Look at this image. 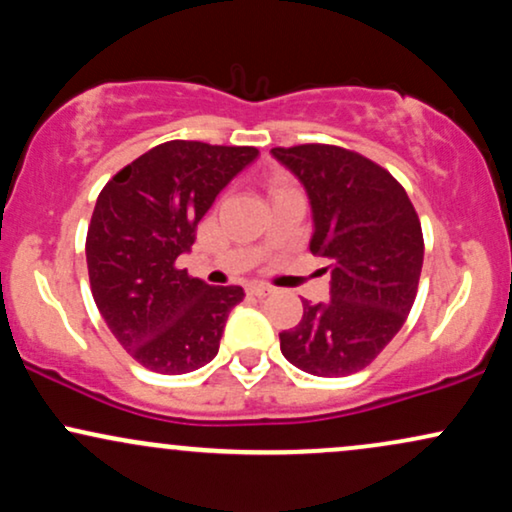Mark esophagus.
<instances>
[{"label": "esophagus", "instance_id": "esophagus-1", "mask_svg": "<svg viewBox=\"0 0 512 512\" xmlns=\"http://www.w3.org/2000/svg\"><path fill=\"white\" fill-rule=\"evenodd\" d=\"M248 293L250 296H257V298H264L272 293V286H264V284H250L248 286Z\"/></svg>", "mask_w": 512, "mask_h": 512}]
</instances>
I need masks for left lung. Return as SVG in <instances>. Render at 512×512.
I'll use <instances>...</instances> for the list:
<instances>
[{
  "label": "left lung",
  "instance_id": "8db88e82",
  "mask_svg": "<svg viewBox=\"0 0 512 512\" xmlns=\"http://www.w3.org/2000/svg\"><path fill=\"white\" fill-rule=\"evenodd\" d=\"M301 180L313 211L310 252L327 257L330 301H303L281 354L320 378L358 373L402 330L424 264V236L399 182L356 151L330 144L272 149Z\"/></svg>",
  "mask_w": 512,
  "mask_h": 512
}]
</instances>
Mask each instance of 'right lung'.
Instances as JSON below:
<instances>
[{
    "mask_svg": "<svg viewBox=\"0 0 512 512\" xmlns=\"http://www.w3.org/2000/svg\"><path fill=\"white\" fill-rule=\"evenodd\" d=\"M260 151L204 142L158 144L98 195L86 236L93 301L127 354L144 368L182 375L207 366L240 286H209L178 269L197 223Z\"/></svg>",
    "mask_w": 512,
    "mask_h": 512,
    "instance_id": "obj_1",
    "label": "right lung"
}]
</instances>
